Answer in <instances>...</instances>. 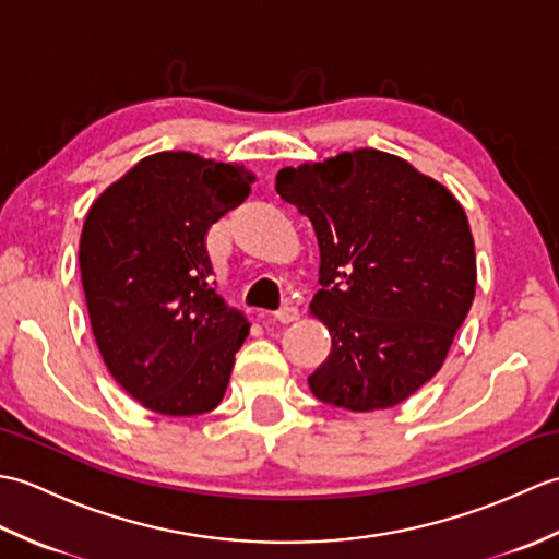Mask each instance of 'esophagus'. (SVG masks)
Returning a JSON list of instances; mask_svg holds the SVG:
<instances>
[{
  "label": "esophagus",
  "instance_id": "1",
  "mask_svg": "<svg viewBox=\"0 0 559 559\" xmlns=\"http://www.w3.org/2000/svg\"><path fill=\"white\" fill-rule=\"evenodd\" d=\"M298 317H300V312H298V307H295V305H283L281 310L276 312V319H278L281 324H290Z\"/></svg>",
  "mask_w": 559,
  "mask_h": 559
}]
</instances>
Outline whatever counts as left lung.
<instances>
[{
  "mask_svg": "<svg viewBox=\"0 0 559 559\" xmlns=\"http://www.w3.org/2000/svg\"><path fill=\"white\" fill-rule=\"evenodd\" d=\"M276 192L314 225L312 314L331 334L312 394L355 413L406 401L439 372L476 295V249L461 204L384 151L283 168Z\"/></svg>",
  "mask_w": 559,
  "mask_h": 559,
  "instance_id": "1",
  "label": "left lung"
}]
</instances>
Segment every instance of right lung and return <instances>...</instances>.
<instances>
[{
  "label": "right lung",
  "instance_id": "add662e5",
  "mask_svg": "<svg viewBox=\"0 0 559 559\" xmlns=\"http://www.w3.org/2000/svg\"><path fill=\"white\" fill-rule=\"evenodd\" d=\"M252 182L240 165L163 151L88 211L79 266L91 329L141 406L182 418L213 411L228 389L249 324L211 288L206 235Z\"/></svg>",
  "mask_w": 559,
  "mask_h": 559
}]
</instances>
